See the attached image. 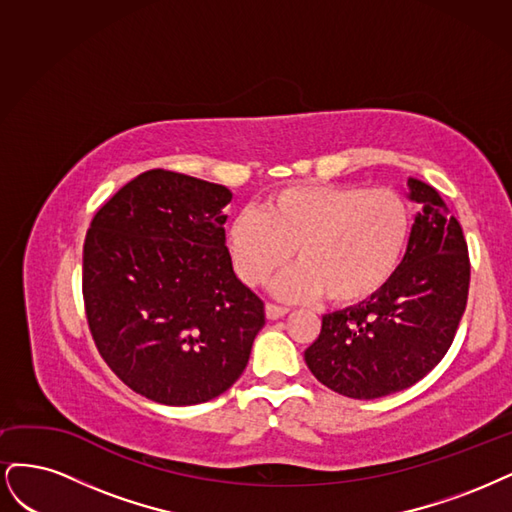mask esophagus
Instances as JSON below:
<instances>
[{
	"label": "esophagus",
	"instance_id": "1",
	"mask_svg": "<svg viewBox=\"0 0 512 512\" xmlns=\"http://www.w3.org/2000/svg\"><path fill=\"white\" fill-rule=\"evenodd\" d=\"M287 308L285 306H276V304H266V317L270 319V321H276V319H280V317H285L287 315Z\"/></svg>",
	"mask_w": 512,
	"mask_h": 512
}]
</instances>
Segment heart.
<instances>
[{"instance_id":"heart-1","label":"heart","mask_w":512,"mask_h":512,"mask_svg":"<svg viewBox=\"0 0 512 512\" xmlns=\"http://www.w3.org/2000/svg\"><path fill=\"white\" fill-rule=\"evenodd\" d=\"M412 234V208L389 187L315 185L270 195L261 214L244 210L227 234L242 283L261 287L295 251L300 266L276 285L291 300L317 298L357 306L398 274Z\"/></svg>"}]
</instances>
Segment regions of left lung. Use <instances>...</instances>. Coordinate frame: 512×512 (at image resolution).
Wrapping results in <instances>:
<instances>
[{
  "instance_id": "obj_1",
  "label": "left lung",
  "mask_w": 512,
  "mask_h": 512,
  "mask_svg": "<svg viewBox=\"0 0 512 512\" xmlns=\"http://www.w3.org/2000/svg\"><path fill=\"white\" fill-rule=\"evenodd\" d=\"M423 206L402 266L366 304L325 315L306 353L317 381L355 400L402 391L449 351L468 302L470 257L461 225L430 185L410 178Z\"/></svg>"
}]
</instances>
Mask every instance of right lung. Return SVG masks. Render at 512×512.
Masks as SVG:
<instances>
[{
  "instance_id": "1",
  "label": "right lung",
  "mask_w": 512,
  "mask_h": 512,
  "mask_svg": "<svg viewBox=\"0 0 512 512\" xmlns=\"http://www.w3.org/2000/svg\"><path fill=\"white\" fill-rule=\"evenodd\" d=\"M223 185L148 170L95 212L82 253V300L108 368L144 398H217L249 364L266 323L225 246Z\"/></svg>"
}]
</instances>
